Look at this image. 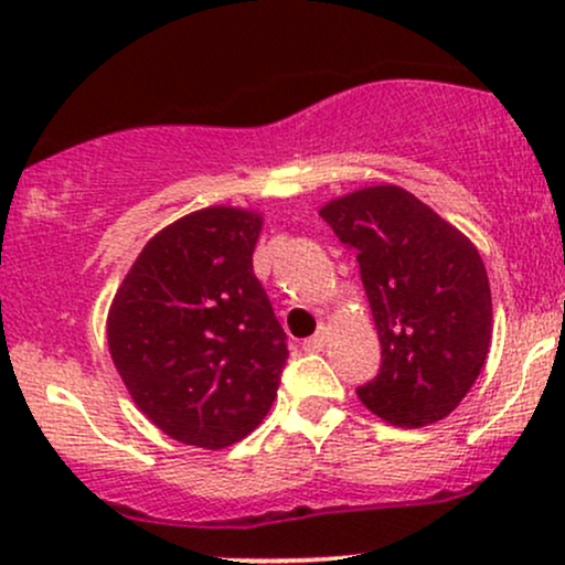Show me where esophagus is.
Masks as SVG:
<instances>
[{
    "instance_id": "obj_1",
    "label": "esophagus",
    "mask_w": 565,
    "mask_h": 565,
    "mask_svg": "<svg viewBox=\"0 0 565 565\" xmlns=\"http://www.w3.org/2000/svg\"><path fill=\"white\" fill-rule=\"evenodd\" d=\"M327 327H321L319 332H316L313 337H308V340L302 342L305 350H323V345H327Z\"/></svg>"
}]
</instances>
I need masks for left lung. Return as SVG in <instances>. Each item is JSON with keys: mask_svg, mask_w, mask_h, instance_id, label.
<instances>
[{"mask_svg": "<svg viewBox=\"0 0 565 565\" xmlns=\"http://www.w3.org/2000/svg\"><path fill=\"white\" fill-rule=\"evenodd\" d=\"M319 215L359 252L377 323L382 364L355 391L361 404L398 427L449 417L489 355L491 289L478 249L398 185L361 188Z\"/></svg>", "mask_w": 565, "mask_h": 565, "instance_id": "left-lung-1", "label": "left lung"}]
</instances>
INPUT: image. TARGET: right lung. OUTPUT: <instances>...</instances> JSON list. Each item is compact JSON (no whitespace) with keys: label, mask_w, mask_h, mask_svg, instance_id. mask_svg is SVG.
<instances>
[{"label":"right lung","mask_w":565,"mask_h":565,"mask_svg":"<svg viewBox=\"0 0 565 565\" xmlns=\"http://www.w3.org/2000/svg\"><path fill=\"white\" fill-rule=\"evenodd\" d=\"M263 215L206 206L151 238L108 310V350L138 408L199 449L249 436L274 406L287 334L252 268Z\"/></svg>","instance_id":"right-lung-1"}]
</instances>
